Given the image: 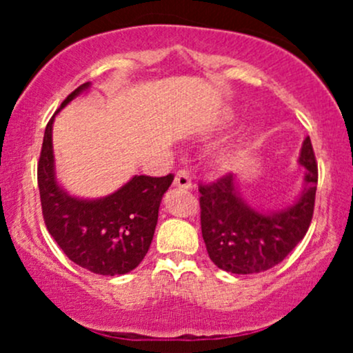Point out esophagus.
<instances>
[{"mask_svg":"<svg viewBox=\"0 0 353 353\" xmlns=\"http://www.w3.org/2000/svg\"><path fill=\"white\" fill-rule=\"evenodd\" d=\"M174 185H177V188H181V189H189L190 185H192V177H190L188 169H181V171L176 174Z\"/></svg>","mask_w":353,"mask_h":353,"instance_id":"1","label":"esophagus"}]
</instances>
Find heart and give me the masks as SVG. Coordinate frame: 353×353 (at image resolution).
I'll return each mask as SVG.
<instances>
[{
	"mask_svg": "<svg viewBox=\"0 0 353 353\" xmlns=\"http://www.w3.org/2000/svg\"><path fill=\"white\" fill-rule=\"evenodd\" d=\"M239 159H241V152H239V149H225V151L217 154L216 164L221 169H232L234 165H237Z\"/></svg>",
	"mask_w": 353,
	"mask_h": 353,
	"instance_id": "obj_1",
	"label": "heart"
}]
</instances>
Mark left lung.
I'll return each instance as SVG.
<instances>
[{
	"label": "left lung",
	"instance_id": "obj_1",
	"mask_svg": "<svg viewBox=\"0 0 353 353\" xmlns=\"http://www.w3.org/2000/svg\"><path fill=\"white\" fill-rule=\"evenodd\" d=\"M301 164L305 189L290 208L272 214L254 210L237 192L236 176L224 174L199 184L201 229L210 261L232 274H259L287 257L309 230L314 216L319 169L310 137L303 141Z\"/></svg>",
	"mask_w": 353,
	"mask_h": 353
}]
</instances>
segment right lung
<instances>
[{"mask_svg": "<svg viewBox=\"0 0 353 353\" xmlns=\"http://www.w3.org/2000/svg\"><path fill=\"white\" fill-rule=\"evenodd\" d=\"M88 88L89 83H84L74 89L61 108ZM52 123L54 116L44 131L38 161V188L46 229L63 252L89 272H131L148 254L161 199L172 184L174 176H134L114 194L96 201L68 196L54 177Z\"/></svg>", "mask_w": 353, "mask_h": 353, "instance_id": "obj_1", "label": "right lung"}]
</instances>
